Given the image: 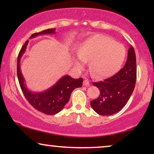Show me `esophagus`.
<instances>
[{
  "instance_id": "1",
  "label": "esophagus",
  "mask_w": 154,
  "mask_h": 154,
  "mask_svg": "<svg viewBox=\"0 0 154 154\" xmlns=\"http://www.w3.org/2000/svg\"><path fill=\"white\" fill-rule=\"evenodd\" d=\"M83 85H85V86H88V85H90V81H88V79H85L84 80V81H83Z\"/></svg>"
}]
</instances>
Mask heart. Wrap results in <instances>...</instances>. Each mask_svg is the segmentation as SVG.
Returning a JSON list of instances; mask_svg holds the SVG:
<instances>
[{
	"mask_svg": "<svg viewBox=\"0 0 154 154\" xmlns=\"http://www.w3.org/2000/svg\"><path fill=\"white\" fill-rule=\"evenodd\" d=\"M126 50L123 45L104 35L97 34L80 45L75 64L82 68L90 60V71L94 77H109L115 74L125 60Z\"/></svg>",
	"mask_w": 154,
	"mask_h": 154,
	"instance_id": "heart-1",
	"label": "heart"
}]
</instances>
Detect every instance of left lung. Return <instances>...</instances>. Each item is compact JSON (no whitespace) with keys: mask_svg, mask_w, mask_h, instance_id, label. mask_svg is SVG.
<instances>
[{"mask_svg":"<svg viewBox=\"0 0 154 154\" xmlns=\"http://www.w3.org/2000/svg\"><path fill=\"white\" fill-rule=\"evenodd\" d=\"M136 79V55L131 46L123 69L109 79L93 83L100 92L98 97L90 102L94 111L102 116H111L121 111L132 94Z\"/></svg>","mask_w":154,"mask_h":154,"instance_id":"8db88e82","label":"left lung"}]
</instances>
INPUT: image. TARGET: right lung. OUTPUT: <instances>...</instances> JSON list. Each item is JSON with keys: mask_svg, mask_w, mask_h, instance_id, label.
<instances>
[{"mask_svg": "<svg viewBox=\"0 0 154 154\" xmlns=\"http://www.w3.org/2000/svg\"><path fill=\"white\" fill-rule=\"evenodd\" d=\"M55 29H49L35 33L31 35L33 38L38 35L54 33ZM29 41H26L21 48L17 57V72L19 83L23 94L27 101L33 108L41 112L48 115H54L60 112L69 102L71 92L77 88H81L83 85V79L82 78L75 79L70 75H64L57 82L56 84L43 92H32L27 89L24 84V79L20 70V60L22 54L26 50Z\"/></svg>", "mask_w": 154, "mask_h": 154, "instance_id": "right-lung-1", "label": "right lung"}]
</instances>
